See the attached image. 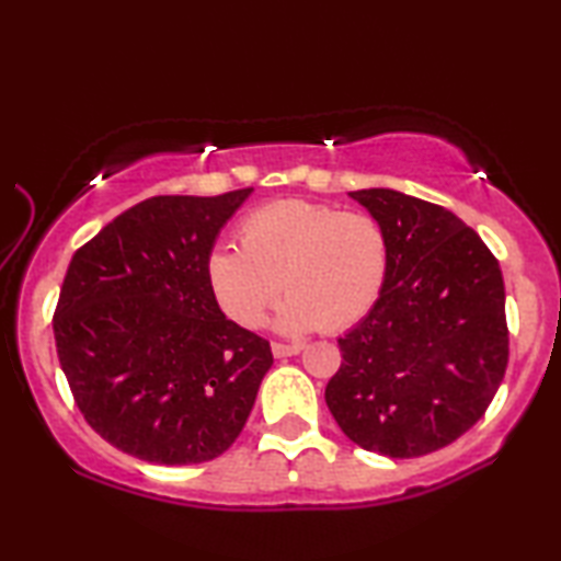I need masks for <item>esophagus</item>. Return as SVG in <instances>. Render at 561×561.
<instances>
[{
    "mask_svg": "<svg viewBox=\"0 0 561 561\" xmlns=\"http://www.w3.org/2000/svg\"><path fill=\"white\" fill-rule=\"evenodd\" d=\"M299 351H301L299 344H279V341H274V344H272L274 358H287V356L299 354Z\"/></svg>",
    "mask_w": 561,
    "mask_h": 561,
    "instance_id": "obj_1",
    "label": "esophagus"
}]
</instances>
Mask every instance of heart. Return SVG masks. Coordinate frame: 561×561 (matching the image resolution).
I'll list each match as a JSON object with an SVG mask.
<instances>
[{
  "instance_id": "obj_1",
  "label": "heart",
  "mask_w": 561,
  "mask_h": 561,
  "mask_svg": "<svg viewBox=\"0 0 561 561\" xmlns=\"http://www.w3.org/2000/svg\"><path fill=\"white\" fill-rule=\"evenodd\" d=\"M240 247L217 244L207 282L234 324H262L279 289L277 327L287 334L344 331L381 297L388 272L383 227L371 215L287 197L257 207L237 227Z\"/></svg>"
}]
</instances>
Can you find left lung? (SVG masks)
I'll use <instances>...</instances> for the list:
<instances>
[{"mask_svg": "<svg viewBox=\"0 0 561 561\" xmlns=\"http://www.w3.org/2000/svg\"><path fill=\"white\" fill-rule=\"evenodd\" d=\"M348 195L383 227L388 272L371 311L339 339L344 360L324 398L348 440L417 458L470 431L505 378V282L445 207L388 187Z\"/></svg>", "mask_w": 561, "mask_h": 561, "instance_id": "left-lung-1", "label": "left lung"}]
</instances>
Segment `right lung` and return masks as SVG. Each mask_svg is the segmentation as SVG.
Here are the masks:
<instances>
[{
  "label": "right lung",
  "instance_id": "1",
  "mask_svg": "<svg viewBox=\"0 0 561 561\" xmlns=\"http://www.w3.org/2000/svg\"><path fill=\"white\" fill-rule=\"evenodd\" d=\"M252 187L158 195L76 250L54 311L56 354L87 423L156 465L222 455L274 358L207 282L217 234Z\"/></svg>",
  "mask_w": 561,
  "mask_h": 561
}]
</instances>
